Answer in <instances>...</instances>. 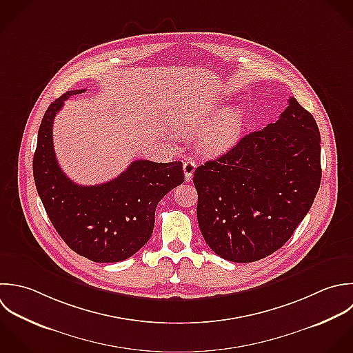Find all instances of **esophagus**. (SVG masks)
<instances>
[{"instance_id": "34e87169", "label": "esophagus", "mask_w": 353, "mask_h": 353, "mask_svg": "<svg viewBox=\"0 0 353 353\" xmlns=\"http://www.w3.org/2000/svg\"><path fill=\"white\" fill-rule=\"evenodd\" d=\"M195 168H196V163L192 161V159H188L183 163V170H184V176H185V181H191L192 179V174L195 172Z\"/></svg>"}]
</instances>
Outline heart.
<instances>
[{
    "label": "heart",
    "instance_id": "b5f03b06",
    "mask_svg": "<svg viewBox=\"0 0 353 353\" xmlns=\"http://www.w3.org/2000/svg\"><path fill=\"white\" fill-rule=\"evenodd\" d=\"M213 112L181 118L176 122V130L181 134H188L203 128ZM245 128V115L241 108H228L220 112L201 133L199 147L206 154H221L230 150L241 137Z\"/></svg>",
    "mask_w": 353,
    "mask_h": 353
}]
</instances>
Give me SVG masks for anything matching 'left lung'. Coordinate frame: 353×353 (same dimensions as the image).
Wrapping results in <instances>:
<instances>
[{"label": "left lung", "mask_w": 353, "mask_h": 353, "mask_svg": "<svg viewBox=\"0 0 353 353\" xmlns=\"http://www.w3.org/2000/svg\"><path fill=\"white\" fill-rule=\"evenodd\" d=\"M322 180L321 133L294 97L275 123L198 166L196 216L209 248L232 263L281 249L310 212Z\"/></svg>", "instance_id": "obj_1"}]
</instances>
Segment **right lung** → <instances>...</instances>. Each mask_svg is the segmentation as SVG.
<instances>
[{"instance_id": "right-lung-1", "label": "right lung", "mask_w": 353, "mask_h": 353, "mask_svg": "<svg viewBox=\"0 0 353 353\" xmlns=\"http://www.w3.org/2000/svg\"><path fill=\"white\" fill-rule=\"evenodd\" d=\"M82 92H65L45 111L32 159L34 181L50 223L71 250L94 263H118L151 238L157 205L184 181L183 163L139 159L104 184L71 181L57 163L52 126L64 101Z\"/></svg>"}]
</instances>
